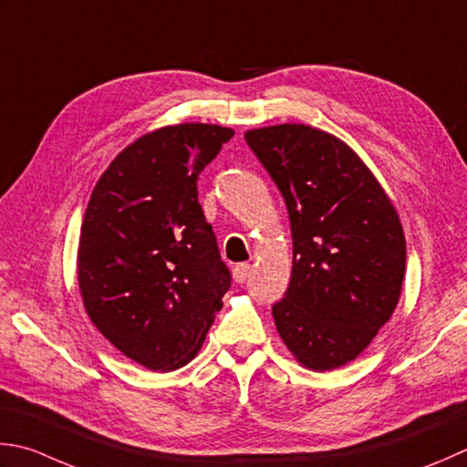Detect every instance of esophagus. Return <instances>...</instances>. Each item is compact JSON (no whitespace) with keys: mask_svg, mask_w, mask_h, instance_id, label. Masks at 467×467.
<instances>
[{"mask_svg":"<svg viewBox=\"0 0 467 467\" xmlns=\"http://www.w3.org/2000/svg\"><path fill=\"white\" fill-rule=\"evenodd\" d=\"M249 275H251V265H246V263L236 265V267L233 269V279L236 283H244Z\"/></svg>","mask_w":467,"mask_h":467,"instance_id":"obj_1","label":"esophagus"}]
</instances>
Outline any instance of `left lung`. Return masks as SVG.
<instances>
[{
    "instance_id": "1",
    "label": "left lung",
    "mask_w": 467,
    "mask_h": 467,
    "mask_svg": "<svg viewBox=\"0 0 467 467\" xmlns=\"http://www.w3.org/2000/svg\"><path fill=\"white\" fill-rule=\"evenodd\" d=\"M285 200L294 267L273 319L304 368H340L362 354L399 304L403 224L385 188L340 137L304 123L244 133Z\"/></svg>"
}]
</instances>
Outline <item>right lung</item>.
<instances>
[{
  "label": "right lung",
  "instance_id": "obj_1",
  "mask_svg": "<svg viewBox=\"0 0 467 467\" xmlns=\"http://www.w3.org/2000/svg\"><path fill=\"white\" fill-rule=\"evenodd\" d=\"M233 135L210 123L141 135L109 163L85 210L82 306L119 352L150 370L194 358L231 287L196 180Z\"/></svg>",
  "mask_w": 467,
  "mask_h": 467
}]
</instances>
